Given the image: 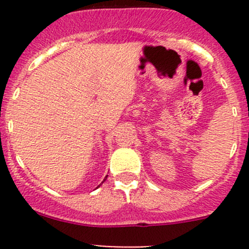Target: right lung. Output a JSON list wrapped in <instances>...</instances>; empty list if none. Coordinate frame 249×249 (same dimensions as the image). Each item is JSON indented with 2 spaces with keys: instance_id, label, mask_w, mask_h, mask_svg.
<instances>
[{
  "instance_id": "1",
  "label": "right lung",
  "mask_w": 249,
  "mask_h": 249,
  "mask_svg": "<svg viewBox=\"0 0 249 249\" xmlns=\"http://www.w3.org/2000/svg\"><path fill=\"white\" fill-rule=\"evenodd\" d=\"M106 178H107V177H106ZM106 178H105V179H106Z\"/></svg>"
}]
</instances>
